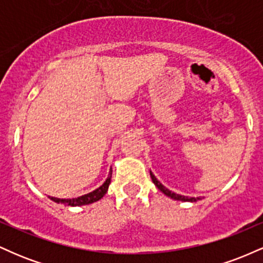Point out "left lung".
<instances>
[{"label":"left lung","mask_w":263,"mask_h":263,"mask_svg":"<svg viewBox=\"0 0 263 263\" xmlns=\"http://www.w3.org/2000/svg\"><path fill=\"white\" fill-rule=\"evenodd\" d=\"M149 174H151V178H152V182L155 183V185L157 186V188H158L159 190H161L162 193H164V194L167 195V197H170V198H172V199H174V200H180V201H192V203H194V201H197V200H199V199H200V198H189V197H184V195L176 194V193L171 192L170 189L165 188V186L163 185V184H162L161 182H158V179H157V178L155 177V174H153L152 172H151V171H149Z\"/></svg>","instance_id":"1"}]
</instances>
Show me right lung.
<instances>
[{
    "label": "right lung",
    "mask_w": 263,
    "mask_h": 263,
    "mask_svg": "<svg viewBox=\"0 0 263 263\" xmlns=\"http://www.w3.org/2000/svg\"><path fill=\"white\" fill-rule=\"evenodd\" d=\"M111 176H112V171H110V173H108L106 182L102 184L101 186H99L98 189L93 190V192L89 193V194L81 195V197L73 198V199H59V198H54V197H49V198L52 199L53 201H55V203L68 205V206H81V205H87V204L95 203V201L100 200V199L104 197L105 194H106L108 185H110V183H111Z\"/></svg>",
    "instance_id": "add662e5"
}]
</instances>
